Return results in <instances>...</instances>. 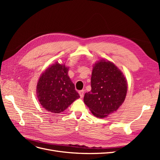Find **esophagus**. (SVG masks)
Listing matches in <instances>:
<instances>
[{"mask_svg": "<svg viewBox=\"0 0 160 160\" xmlns=\"http://www.w3.org/2000/svg\"><path fill=\"white\" fill-rule=\"evenodd\" d=\"M79 94L81 97V98H82L83 97V95H84V91L83 90H81V91H79Z\"/></svg>", "mask_w": 160, "mask_h": 160, "instance_id": "34e87169", "label": "esophagus"}]
</instances>
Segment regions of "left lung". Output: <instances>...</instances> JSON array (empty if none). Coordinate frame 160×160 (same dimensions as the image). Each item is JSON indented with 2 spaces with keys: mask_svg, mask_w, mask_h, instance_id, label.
<instances>
[{
  "mask_svg": "<svg viewBox=\"0 0 160 160\" xmlns=\"http://www.w3.org/2000/svg\"><path fill=\"white\" fill-rule=\"evenodd\" d=\"M91 91L84 96V103L95 117L103 118L116 111L124 102L127 80L112 62L101 59L93 67Z\"/></svg>",
  "mask_w": 160,
  "mask_h": 160,
  "instance_id": "obj_1",
  "label": "left lung"
}]
</instances>
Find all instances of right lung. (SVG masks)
<instances>
[{"instance_id":"add662e5","label":"right lung","mask_w":160,"mask_h":160,"mask_svg":"<svg viewBox=\"0 0 160 160\" xmlns=\"http://www.w3.org/2000/svg\"><path fill=\"white\" fill-rule=\"evenodd\" d=\"M69 67L56 62L41 74L37 96L42 108L53 113L65 111L80 96L68 75Z\"/></svg>"}]
</instances>
